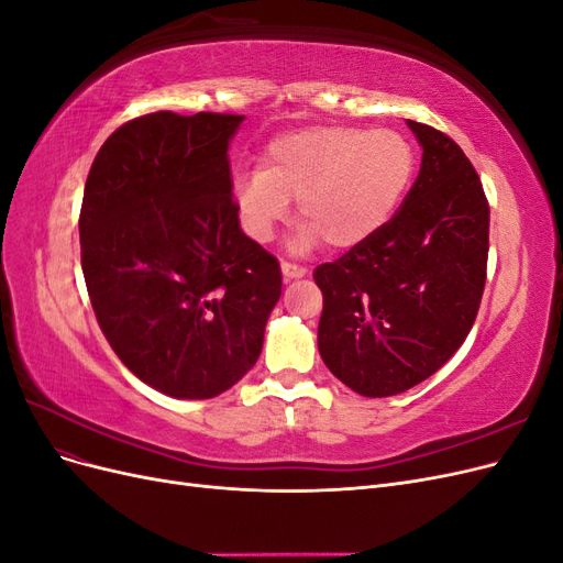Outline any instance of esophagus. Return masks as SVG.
<instances>
[{
  "instance_id": "obj_1",
  "label": "esophagus",
  "mask_w": 563,
  "mask_h": 563,
  "mask_svg": "<svg viewBox=\"0 0 563 563\" xmlns=\"http://www.w3.org/2000/svg\"><path fill=\"white\" fill-rule=\"evenodd\" d=\"M282 275H284V279H298V277L308 275V267L296 265V263H288V261H282Z\"/></svg>"
}]
</instances>
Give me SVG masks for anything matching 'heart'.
Wrapping results in <instances>:
<instances>
[{
    "label": "heart",
    "instance_id": "1",
    "mask_svg": "<svg viewBox=\"0 0 563 563\" xmlns=\"http://www.w3.org/2000/svg\"><path fill=\"white\" fill-rule=\"evenodd\" d=\"M413 168V147L399 131L308 126L272 141L263 166L234 178L232 195L253 242H269L296 199V251L319 240L352 249L395 216Z\"/></svg>",
    "mask_w": 563,
    "mask_h": 563
}]
</instances>
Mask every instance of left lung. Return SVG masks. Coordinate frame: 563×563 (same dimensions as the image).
I'll use <instances>...</instances> for the list:
<instances>
[{
  "instance_id": "1",
  "label": "left lung",
  "mask_w": 563,
  "mask_h": 563,
  "mask_svg": "<svg viewBox=\"0 0 563 563\" xmlns=\"http://www.w3.org/2000/svg\"><path fill=\"white\" fill-rule=\"evenodd\" d=\"M420 174L399 211L333 263L314 269L323 294L319 354L362 397H391L430 378L465 343L488 261V201L455 141L408 119Z\"/></svg>"
}]
</instances>
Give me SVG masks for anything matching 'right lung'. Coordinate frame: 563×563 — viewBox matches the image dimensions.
<instances>
[{
	"mask_svg": "<svg viewBox=\"0 0 563 563\" xmlns=\"http://www.w3.org/2000/svg\"><path fill=\"white\" fill-rule=\"evenodd\" d=\"M242 114L152 112L98 150L81 269L122 364L176 399H211L258 362L282 296L275 255L242 232L228 145Z\"/></svg>",
	"mask_w": 563,
	"mask_h": 563,
	"instance_id": "obj_1",
	"label": "right lung"
}]
</instances>
